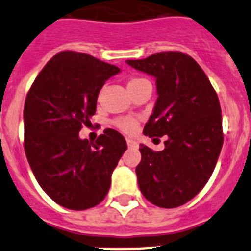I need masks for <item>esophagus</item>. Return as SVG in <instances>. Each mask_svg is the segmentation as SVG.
Wrapping results in <instances>:
<instances>
[{
	"mask_svg": "<svg viewBox=\"0 0 251 251\" xmlns=\"http://www.w3.org/2000/svg\"><path fill=\"white\" fill-rule=\"evenodd\" d=\"M126 143H127V147H129V148H138V147H139L138 143H136L135 140L130 139V138L126 139Z\"/></svg>",
	"mask_w": 251,
	"mask_h": 251,
	"instance_id": "esophagus-1",
	"label": "esophagus"
}]
</instances>
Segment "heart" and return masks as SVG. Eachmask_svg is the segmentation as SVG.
I'll list each match as a JSON object with an SVG mask.
<instances>
[{
  "mask_svg": "<svg viewBox=\"0 0 251 251\" xmlns=\"http://www.w3.org/2000/svg\"><path fill=\"white\" fill-rule=\"evenodd\" d=\"M144 83H148V80H145L144 77L132 76L127 80V89L131 92V90L136 89L138 86H140ZM113 125L120 131L125 132V134H132V132H135V130L138 129V121L135 119H131V117H120V119H116L113 121Z\"/></svg>",
  "mask_w": 251,
  "mask_h": 251,
  "instance_id": "b5f03b06",
  "label": "heart"
}]
</instances>
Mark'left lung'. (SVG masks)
Segmentation results:
<instances>
[{
	"mask_svg": "<svg viewBox=\"0 0 251 251\" xmlns=\"http://www.w3.org/2000/svg\"><path fill=\"white\" fill-rule=\"evenodd\" d=\"M126 62L155 77L158 98L144 134L167 135L161 151L140 144L142 161L135 170L139 187L157 207H180L205 186L220 157V100L203 69L189 54L161 52Z\"/></svg>",
	"mask_w": 251,
	"mask_h": 251,
	"instance_id": "8db88e82",
	"label": "left lung"
}]
</instances>
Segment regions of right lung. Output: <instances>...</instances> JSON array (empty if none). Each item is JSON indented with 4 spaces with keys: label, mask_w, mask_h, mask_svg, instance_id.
I'll use <instances>...</instances> for the list:
<instances>
[{
    "label": "right lung",
    "mask_w": 251,
    "mask_h": 251,
    "mask_svg": "<svg viewBox=\"0 0 251 251\" xmlns=\"http://www.w3.org/2000/svg\"><path fill=\"white\" fill-rule=\"evenodd\" d=\"M119 71L90 54L65 50L48 61L26 94L25 154L38 184L67 209L100 204L127 149L125 138L112 129L94 143L79 138L96 113L100 90Z\"/></svg>",
    "instance_id": "right-lung-1"
}]
</instances>
